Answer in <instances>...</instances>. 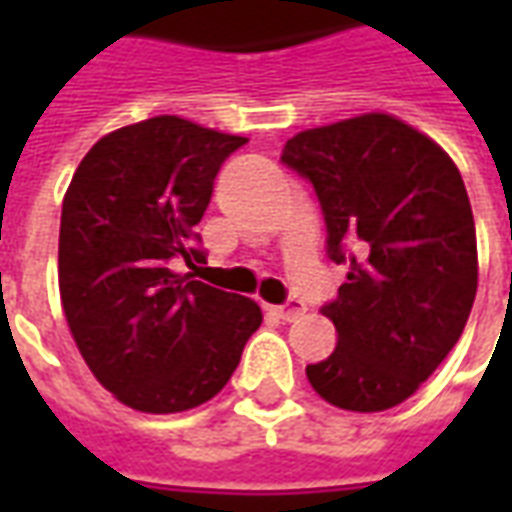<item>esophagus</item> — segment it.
<instances>
[{
  "instance_id": "esophagus-1",
  "label": "esophagus",
  "mask_w": 512,
  "mask_h": 512,
  "mask_svg": "<svg viewBox=\"0 0 512 512\" xmlns=\"http://www.w3.org/2000/svg\"><path fill=\"white\" fill-rule=\"evenodd\" d=\"M271 312L282 318V321H293V318H299L301 312H304V304L299 299H290L288 304H277V307H271Z\"/></svg>"
}]
</instances>
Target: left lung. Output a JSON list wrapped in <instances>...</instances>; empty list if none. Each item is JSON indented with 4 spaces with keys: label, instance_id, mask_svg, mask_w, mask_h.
Returning a JSON list of instances; mask_svg holds the SVG:
<instances>
[{
    "label": "left lung",
    "instance_id": "obj_1",
    "mask_svg": "<svg viewBox=\"0 0 512 512\" xmlns=\"http://www.w3.org/2000/svg\"><path fill=\"white\" fill-rule=\"evenodd\" d=\"M282 164L312 183L326 255L348 266L321 310L337 348L307 365L312 389L345 411L397 406L444 362L472 312L477 235L461 172L389 115L301 131Z\"/></svg>",
    "mask_w": 512,
    "mask_h": 512
}]
</instances>
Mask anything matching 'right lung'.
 <instances>
[{"instance_id": "1", "label": "right lung", "mask_w": 512, "mask_h": 512, "mask_svg": "<svg viewBox=\"0 0 512 512\" xmlns=\"http://www.w3.org/2000/svg\"><path fill=\"white\" fill-rule=\"evenodd\" d=\"M244 136L161 115L98 139L73 175L60 222V296L93 376L147 414L211 400L263 323L252 299L175 263H202L200 224Z\"/></svg>"}]
</instances>
